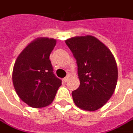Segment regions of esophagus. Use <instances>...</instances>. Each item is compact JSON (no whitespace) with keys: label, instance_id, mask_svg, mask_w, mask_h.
<instances>
[{"label":"esophagus","instance_id":"1","mask_svg":"<svg viewBox=\"0 0 133 133\" xmlns=\"http://www.w3.org/2000/svg\"><path fill=\"white\" fill-rule=\"evenodd\" d=\"M69 79H70V75H67L64 79H63V81H64V82H66L67 81L69 80Z\"/></svg>","mask_w":133,"mask_h":133}]
</instances>
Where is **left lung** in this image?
Masks as SVG:
<instances>
[{
  "label": "left lung",
  "mask_w": 133,
  "mask_h": 133,
  "mask_svg": "<svg viewBox=\"0 0 133 133\" xmlns=\"http://www.w3.org/2000/svg\"><path fill=\"white\" fill-rule=\"evenodd\" d=\"M76 60L79 87L72 91L75 104L93 111L103 107L114 94L118 77L117 63L109 49L94 36L66 40Z\"/></svg>",
  "instance_id": "obj_1"
}]
</instances>
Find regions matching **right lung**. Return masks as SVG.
I'll return each mask as SVG.
<instances>
[{
	"label": "right lung",
	"instance_id": "add662e5",
	"mask_svg": "<svg viewBox=\"0 0 133 133\" xmlns=\"http://www.w3.org/2000/svg\"><path fill=\"white\" fill-rule=\"evenodd\" d=\"M55 45L54 38L36 39L15 62L12 76L15 90L20 99L32 108L49 105L61 85V79L54 74L49 59Z\"/></svg>",
	"mask_w": 133,
	"mask_h": 133
}]
</instances>
